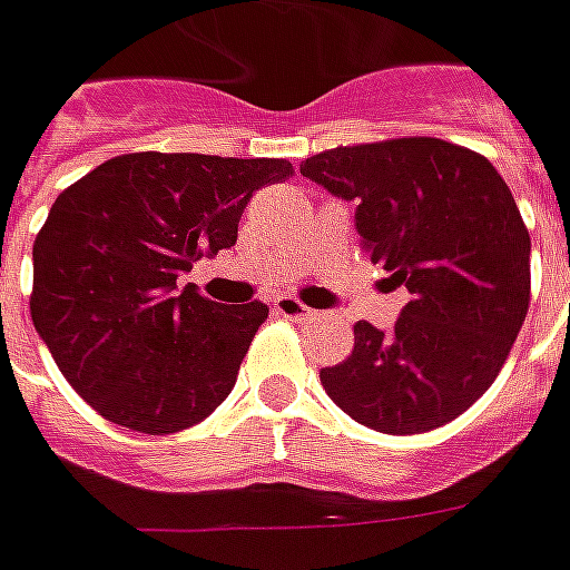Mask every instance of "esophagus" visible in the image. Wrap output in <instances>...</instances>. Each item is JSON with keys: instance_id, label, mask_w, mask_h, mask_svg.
<instances>
[{"instance_id": "esophagus-1", "label": "esophagus", "mask_w": 570, "mask_h": 570, "mask_svg": "<svg viewBox=\"0 0 570 570\" xmlns=\"http://www.w3.org/2000/svg\"><path fill=\"white\" fill-rule=\"evenodd\" d=\"M273 309H276V315H282V318L297 321V324H301V321H312V315H315V312H312L309 306H303L297 297H276V301H273Z\"/></svg>"}]
</instances>
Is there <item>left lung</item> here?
<instances>
[{
  "label": "left lung",
  "instance_id": "left-lung-1",
  "mask_svg": "<svg viewBox=\"0 0 570 570\" xmlns=\"http://www.w3.org/2000/svg\"><path fill=\"white\" fill-rule=\"evenodd\" d=\"M303 177L357 204L372 264L412 301L379 331L354 324V348L321 370L342 412L370 430H435L481 400L529 312L532 239L499 170L439 138H393L324 149Z\"/></svg>",
  "mask_w": 570,
  "mask_h": 570
}]
</instances>
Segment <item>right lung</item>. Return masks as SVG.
Segmentation results:
<instances>
[{
	"instance_id": "add662e5",
	"label": "right lung",
	"mask_w": 570,
	"mask_h": 570,
	"mask_svg": "<svg viewBox=\"0 0 570 570\" xmlns=\"http://www.w3.org/2000/svg\"><path fill=\"white\" fill-rule=\"evenodd\" d=\"M291 174L285 158L128 153L53 200L32 246L29 312L101 417L168 435L225 402L269 309L225 306L177 279L230 249L252 191Z\"/></svg>"
}]
</instances>
